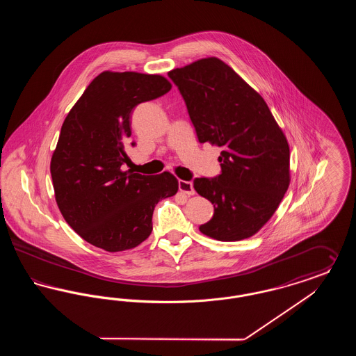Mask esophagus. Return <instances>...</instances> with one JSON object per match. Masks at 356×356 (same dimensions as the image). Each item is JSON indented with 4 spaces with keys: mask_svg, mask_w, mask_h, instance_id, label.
<instances>
[{
    "mask_svg": "<svg viewBox=\"0 0 356 356\" xmlns=\"http://www.w3.org/2000/svg\"><path fill=\"white\" fill-rule=\"evenodd\" d=\"M179 189H180V192L186 193V195H188V196H191V195H195V189H193V186H192V183H191V181H186V180H179Z\"/></svg>",
    "mask_w": 356,
    "mask_h": 356,
    "instance_id": "1",
    "label": "esophagus"
}]
</instances>
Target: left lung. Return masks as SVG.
<instances>
[{
  "mask_svg": "<svg viewBox=\"0 0 356 356\" xmlns=\"http://www.w3.org/2000/svg\"><path fill=\"white\" fill-rule=\"evenodd\" d=\"M168 76L186 102L199 141L221 148L220 175L193 183L215 208L200 232L220 241L254 236L287 192V137L264 99L220 58H200Z\"/></svg>",
  "mask_w": 356,
  "mask_h": 356,
  "instance_id": "8db88e82",
  "label": "left lung"
}]
</instances>
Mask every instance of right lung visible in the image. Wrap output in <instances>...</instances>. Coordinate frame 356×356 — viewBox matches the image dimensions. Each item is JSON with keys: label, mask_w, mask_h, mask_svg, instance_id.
Wrapping results in <instances>:
<instances>
[{"label": "right lung", "mask_w": 356, "mask_h": 356, "mask_svg": "<svg viewBox=\"0 0 356 356\" xmlns=\"http://www.w3.org/2000/svg\"><path fill=\"white\" fill-rule=\"evenodd\" d=\"M170 88L161 74L104 70L61 127L51 160L56 203L73 231L106 252L132 250L147 240L156 204L177 193L179 181L170 172L143 176L121 170L129 161L136 105Z\"/></svg>", "instance_id": "add662e5"}]
</instances>
